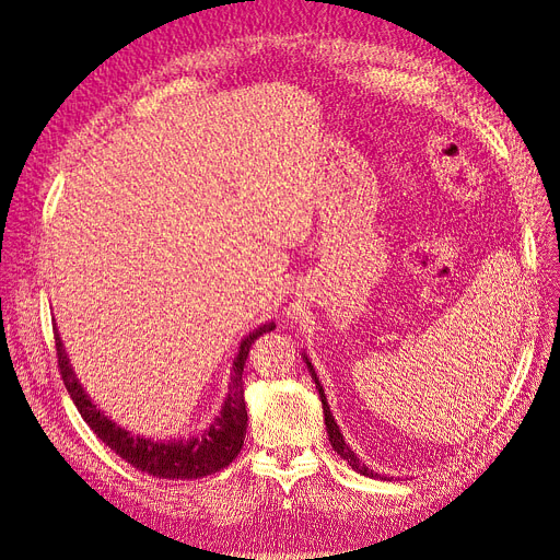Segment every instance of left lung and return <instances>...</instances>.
<instances>
[{
	"label": "left lung",
	"instance_id": "1",
	"mask_svg": "<svg viewBox=\"0 0 560 560\" xmlns=\"http://www.w3.org/2000/svg\"><path fill=\"white\" fill-rule=\"evenodd\" d=\"M306 364H308V369H311V376H313V381H315V387H317V393H319V399H322V409H325V425H327V434H329V442H331V448L343 457V460H348V465L354 469V471H360V474H364V477H376L374 471H371L366 465H362V460L358 455H354V451L346 444V439H343V434H341V430H338V425H336V420H334V416H331V411H329V404H327V397H325V389H322V385H319V381H317V374H315V369H313V364L308 362V358H306Z\"/></svg>",
	"mask_w": 560,
	"mask_h": 560
}]
</instances>
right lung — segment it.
I'll return each mask as SVG.
<instances>
[{
  "mask_svg": "<svg viewBox=\"0 0 560 560\" xmlns=\"http://www.w3.org/2000/svg\"><path fill=\"white\" fill-rule=\"evenodd\" d=\"M276 325L268 322L259 329H254L249 336L243 338L238 358L233 360V376L226 401L222 411L212 420V425L189 439H175V442H154L151 436H135L121 425H116L97 406L91 401V397L83 393L81 383L77 381V374L70 366V358L62 348L60 334L56 331V352H58V366L60 376L65 381L67 393H70L72 401L81 418L89 422V428L103 439V442L118 455L124 457L128 465L135 469L147 471L156 479H200L214 474L219 469L229 467L235 455L241 453L245 432H247V409H245V389H243V369L249 354L252 343L257 341L261 334L273 331Z\"/></svg>",
  "mask_w": 560,
  "mask_h": 560,
  "instance_id": "obj_1",
  "label": "right lung"
}]
</instances>
